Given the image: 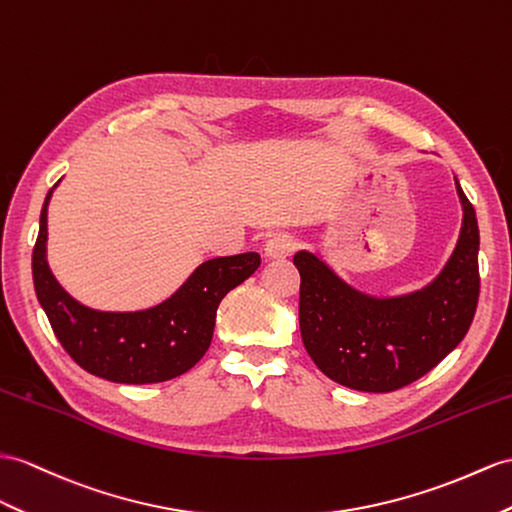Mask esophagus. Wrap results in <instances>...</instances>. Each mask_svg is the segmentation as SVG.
<instances>
[{"label": "esophagus", "mask_w": 512, "mask_h": 512, "mask_svg": "<svg viewBox=\"0 0 512 512\" xmlns=\"http://www.w3.org/2000/svg\"><path fill=\"white\" fill-rule=\"evenodd\" d=\"M293 247H295L293 236L286 234V232H280V234H273L271 239L267 241L265 254L269 258H284V256H289L293 252Z\"/></svg>", "instance_id": "obj_1"}]
</instances>
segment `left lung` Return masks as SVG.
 <instances>
[{"label":"left lung","instance_id":"1","mask_svg":"<svg viewBox=\"0 0 512 512\" xmlns=\"http://www.w3.org/2000/svg\"><path fill=\"white\" fill-rule=\"evenodd\" d=\"M463 226L439 276L423 289L376 297L354 289L306 249L299 271V330L308 356L334 382L391 393L426 376L465 339L480 295L476 210L456 180Z\"/></svg>","mask_w":512,"mask_h":512}]
</instances>
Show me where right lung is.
I'll list each match as a JSON object with an SVG mask.
<instances>
[{
	"instance_id": "add662e5",
	"label": "right lung",
	"mask_w": 512,
	"mask_h": 512,
	"mask_svg": "<svg viewBox=\"0 0 512 512\" xmlns=\"http://www.w3.org/2000/svg\"><path fill=\"white\" fill-rule=\"evenodd\" d=\"M54 189H49L41 210L32 278L65 352L84 371L119 384L165 382L195 367L213 341L221 299L252 276L260 256L245 252L210 258L176 293L152 308L134 313L95 310L62 289L47 265V206Z\"/></svg>"
}]
</instances>
